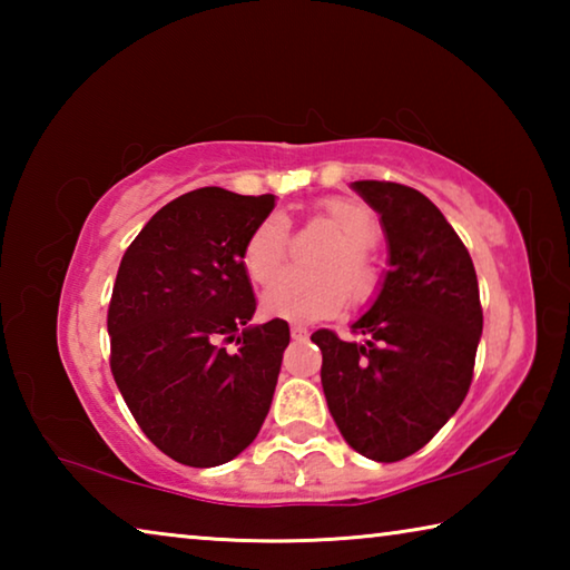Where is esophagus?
Masks as SVG:
<instances>
[{"instance_id": "esophagus-1", "label": "esophagus", "mask_w": 570, "mask_h": 570, "mask_svg": "<svg viewBox=\"0 0 570 570\" xmlns=\"http://www.w3.org/2000/svg\"><path fill=\"white\" fill-rule=\"evenodd\" d=\"M308 334V330L304 324H292V336L294 340H304V336Z\"/></svg>"}]
</instances>
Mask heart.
<instances>
[{
    "mask_svg": "<svg viewBox=\"0 0 570 570\" xmlns=\"http://www.w3.org/2000/svg\"><path fill=\"white\" fill-rule=\"evenodd\" d=\"M326 216L342 230L324 250L314 272L296 268L286 272L266 288L264 308L286 320H320L336 314L350 298H364L372 292L374 276L366 250L380 236V218L374 210L354 198H330ZM288 256V220L282 214L266 216L244 246V268L254 284H271L282 272Z\"/></svg>",
    "mask_w": 570,
    "mask_h": 570,
    "instance_id": "1",
    "label": "heart"
}]
</instances>
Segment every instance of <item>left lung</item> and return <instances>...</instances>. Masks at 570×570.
<instances>
[{"label": "left lung", "mask_w": 570, "mask_h": 570, "mask_svg": "<svg viewBox=\"0 0 570 570\" xmlns=\"http://www.w3.org/2000/svg\"><path fill=\"white\" fill-rule=\"evenodd\" d=\"M380 214L387 272L344 342L312 334L322 350V387L346 445L397 462L438 435L465 400L482 334L475 266L455 228L420 190L354 180Z\"/></svg>", "instance_id": "left-lung-1"}]
</instances>
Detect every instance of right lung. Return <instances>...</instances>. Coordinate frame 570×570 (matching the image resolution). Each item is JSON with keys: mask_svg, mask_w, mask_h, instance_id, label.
I'll return each mask as SVG.
<instances>
[{"mask_svg": "<svg viewBox=\"0 0 570 570\" xmlns=\"http://www.w3.org/2000/svg\"><path fill=\"white\" fill-rule=\"evenodd\" d=\"M274 200L190 190L142 226L120 262L108 308L112 377L153 445L183 465L234 460L272 407L288 324H250L244 246Z\"/></svg>", "mask_w": 570, "mask_h": 570, "instance_id": "right-lung-1", "label": "right lung"}]
</instances>
